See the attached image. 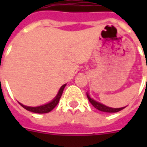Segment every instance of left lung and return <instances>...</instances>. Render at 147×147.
<instances>
[{"label":"left lung","mask_w":147,"mask_h":147,"mask_svg":"<svg viewBox=\"0 0 147 147\" xmlns=\"http://www.w3.org/2000/svg\"><path fill=\"white\" fill-rule=\"evenodd\" d=\"M87 96H88V100L91 102V104L93 105L95 108H96L97 110H100V111H103V112H107V113H116V112H119V111H120L122 110L124 107H122V108H110V107H108V106H105L104 105L100 104V103H99L97 101H96V100H94L93 99H92L90 96H89V95L87 94Z\"/></svg>","instance_id":"obj_1"}]
</instances>
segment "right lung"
Instances as JSON below:
<instances>
[{"label": "right lung", "mask_w": 147, "mask_h": 147, "mask_svg": "<svg viewBox=\"0 0 147 147\" xmlns=\"http://www.w3.org/2000/svg\"><path fill=\"white\" fill-rule=\"evenodd\" d=\"M66 86V84H64L60 89H59V92L57 94V96H55V98L53 100H51L50 103L46 105H41V106H37V107H30V106H26V105H24L23 104L20 103V105L21 106H23L24 109H26L28 111H31V112H33V113H37V114H46V113H49L50 111L53 110L54 108L57 105V104L59 103V99L62 96V93H63V91H64V88Z\"/></svg>", "instance_id": "1"}]
</instances>
